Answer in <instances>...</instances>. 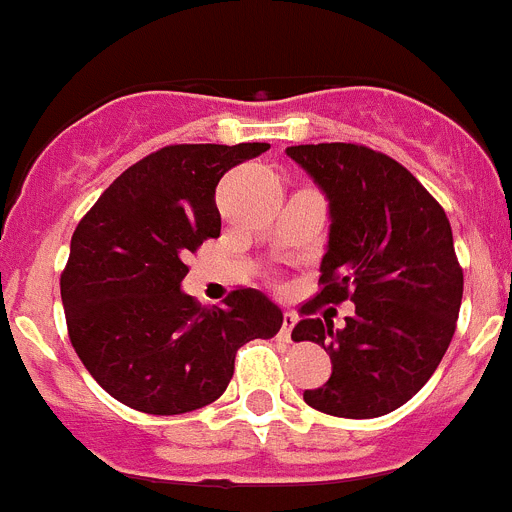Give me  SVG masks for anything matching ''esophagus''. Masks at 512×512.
Returning <instances> with one entry per match:
<instances>
[{"label":"esophagus","instance_id":"obj_1","mask_svg":"<svg viewBox=\"0 0 512 512\" xmlns=\"http://www.w3.org/2000/svg\"><path fill=\"white\" fill-rule=\"evenodd\" d=\"M295 323H297L295 312H284L282 330H279V336H282L284 341H289V338H292V328H295Z\"/></svg>","mask_w":512,"mask_h":512}]
</instances>
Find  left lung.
Returning <instances> with one entry per match:
<instances>
[{
  "label": "left lung",
  "mask_w": 512,
  "mask_h": 512,
  "mask_svg": "<svg viewBox=\"0 0 512 512\" xmlns=\"http://www.w3.org/2000/svg\"><path fill=\"white\" fill-rule=\"evenodd\" d=\"M287 156L330 207L320 292L302 305L295 341L320 343L333 372L305 402L336 418H379L418 395L456 330L464 274L449 217L395 158L356 143L292 146ZM357 305L343 329L320 304Z\"/></svg>",
  "instance_id": "1"
}]
</instances>
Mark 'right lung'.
<instances>
[{
  "label": "right lung",
  "mask_w": 512,
  "mask_h": 512,
  "mask_svg": "<svg viewBox=\"0 0 512 512\" xmlns=\"http://www.w3.org/2000/svg\"><path fill=\"white\" fill-rule=\"evenodd\" d=\"M269 143L166 146L122 171L71 238L61 300L81 364L128 408L182 415L233 379L235 351L277 336L282 310L259 289L202 307L182 292L187 256L220 235L215 187Z\"/></svg>",
  "instance_id": "add662e5"
}]
</instances>
